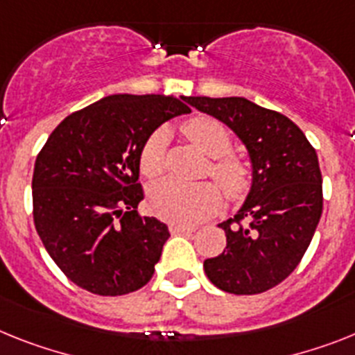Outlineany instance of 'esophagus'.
<instances>
[{
	"mask_svg": "<svg viewBox=\"0 0 355 355\" xmlns=\"http://www.w3.org/2000/svg\"><path fill=\"white\" fill-rule=\"evenodd\" d=\"M169 231L171 233H182V234H191L193 231H195V227H189V225H177V223H171L169 225Z\"/></svg>",
	"mask_w": 355,
	"mask_h": 355,
	"instance_id": "34e87169",
	"label": "esophagus"
}]
</instances>
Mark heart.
Instances as JSON below:
<instances>
[{
  "mask_svg": "<svg viewBox=\"0 0 355 355\" xmlns=\"http://www.w3.org/2000/svg\"><path fill=\"white\" fill-rule=\"evenodd\" d=\"M184 135L209 157L207 173L218 182L229 198H242L252 182L251 168L238 157H233V139L222 122L211 117H195L184 122ZM166 142L164 130L155 132L146 141L141 151V171L146 177H159L166 166ZM220 205L218 187L211 182L182 184L164 180L153 186L150 193V207L159 218L178 225H195L205 220Z\"/></svg>",
  "mask_w": 355,
  "mask_h": 355,
  "instance_id": "1",
  "label": "heart"
}]
</instances>
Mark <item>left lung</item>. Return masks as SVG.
Masks as SVG:
<instances>
[{
  "instance_id": "1",
  "label": "left lung",
  "mask_w": 355,
  "mask_h": 355,
  "mask_svg": "<svg viewBox=\"0 0 355 355\" xmlns=\"http://www.w3.org/2000/svg\"><path fill=\"white\" fill-rule=\"evenodd\" d=\"M223 122L245 146L252 182L234 218L218 223L227 245L207 258L211 284L231 294H260L284 282L305 254L323 211L315 150L291 119L245 97H182Z\"/></svg>"
}]
</instances>
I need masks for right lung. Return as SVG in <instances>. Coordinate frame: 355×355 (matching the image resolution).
Wrapping results in <instances>:
<instances>
[{"label":"right lung","instance_id":"right-lung-1","mask_svg":"<svg viewBox=\"0 0 355 355\" xmlns=\"http://www.w3.org/2000/svg\"><path fill=\"white\" fill-rule=\"evenodd\" d=\"M173 95H108L68 115L40 151L34 223L50 258L88 293L122 296L155 272L168 225L141 216V151L169 119L189 113Z\"/></svg>","mask_w":355,"mask_h":355}]
</instances>
